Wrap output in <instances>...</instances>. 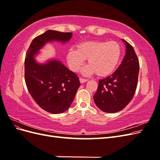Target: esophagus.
Segmentation results:
<instances>
[{
  "mask_svg": "<svg viewBox=\"0 0 160 160\" xmlns=\"http://www.w3.org/2000/svg\"><path fill=\"white\" fill-rule=\"evenodd\" d=\"M79 81H80V83H85V82L88 81V79H83V78H80Z\"/></svg>",
  "mask_w": 160,
  "mask_h": 160,
  "instance_id": "1",
  "label": "esophagus"
}]
</instances>
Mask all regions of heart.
Wrapping results in <instances>:
<instances>
[{
  "label": "heart",
  "instance_id": "1",
  "mask_svg": "<svg viewBox=\"0 0 160 160\" xmlns=\"http://www.w3.org/2000/svg\"><path fill=\"white\" fill-rule=\"evenodd\" d=\"M122 56V47L116 41H94L81 42L77 49H70L67 53V61L72 71H77L88 59V63L81 69L82 74L90 75L96 72L105 77L114 71Z\"/></svg>",
  "mask_w": 160,
  "mask_h": 160
}]
</instances>
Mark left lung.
Returning a JSON list of instances; mask_svg holds the SVG:
<instances>
[{
  "label": "left lung",
  "instance_id": "1",
  "mask_svg": "<svg viewBox=\"0 0 160 160\" xmlns=\"http://www.w3.org/2000/svg\"><path fill=\"white\" fill-rule=\"evenodd\" d=\"M126 53L113 73L99 81L93 95L96 105L103 112L116 113L124 109L132 99L137 88L139 70L138 57L133 47L123 40Z\"/></svg>",
  "mask_w": 160,
  "mask_h": 160
}]
</instances>
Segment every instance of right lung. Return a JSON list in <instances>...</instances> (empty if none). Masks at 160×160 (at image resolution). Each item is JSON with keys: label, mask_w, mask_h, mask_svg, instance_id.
Here are the masks:
<instances>
[{"label": "right lung", "mask_w": 160, "mask_h": 160, "mask_svg": "<svg viewBox=\"0 0 160 160\" xmlns=\"http://www.w3.org/2000/svg\"><path fill=\"white\" fill-rule=\"evenodd\" d=\"M72 32L49 30L35 37L28 47L25 61V79L35 102L47 112L61 113L69 108L81 85L77 75L57 59L39 63L35 57L47 42L65 43Z\"/></svg>", "instance_id": "obj_1"}]
</instances>
